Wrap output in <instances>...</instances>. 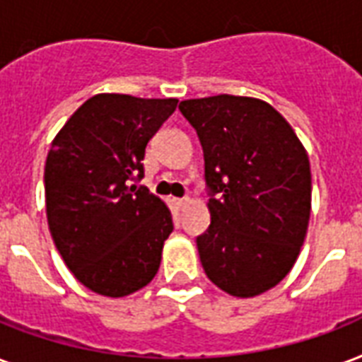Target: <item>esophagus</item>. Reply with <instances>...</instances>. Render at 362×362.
<instances>
[{
	"mask_svg": "<svg viewBox=\"0 0 362 362\" xmlns=\"http://www.w3.org/2000/svg\"><path fill=\"white\" fill-rule=\"evenodd\" d=\"M175 203L178 206H180V209H184V206H186V205H189V197H182V199H175Z\"/></svg>",
	"mask_w": 362,
	"mask_h": 362,
	"instance_id": "1",
	"label": "esophagus"
}]
</instances>
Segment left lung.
<instances>
[{
    "label": "left lung",
    "mask_w": 362,
    "mask_h": 362,
    "mask_svg": "<svg viewBox=\"0 0 362 362\" xmlns=\"http://www.w3.org/2000/svg\"><path fill=\"white\" fill-rule=\"evenodd\" d=\"M178 107L197 131L212 195L211 226L197 237L203 269L230 296H260L288 275L308 233V151L260 98L218 95Z\"/></svg>",
    "instance_id": "8db88e82"
}]
</instances>
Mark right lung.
Listing matches in <instances>:
<instances>
[{"label":"right lung","instance_id":"obj_1","mask_svg":"<svg viewBox=\"0 0 362 362\" xmlns=\"http://www.w3.org/2000/svg\"><path fill=\"white\" fill-rule=\"evenodd\" d=\"M176 98L102 93L77 107L52 138L45 211L54 247L89 291L123 298L144 288L173 231L167 203L146 187V146Z\"/></svg>","mask_w":362,"mask_h":362}]
</instances>
